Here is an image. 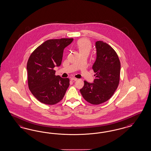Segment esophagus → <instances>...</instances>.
<instances>
[{"mask_svg":"<svg viewBox=\"0 0 151 151\" xmlns=\"http://www.w3.org/2000/svg\"><path fill=\"white\" fill-rule=\"evenodd\" d=\"M78 78H71V81H77L78 80Z\"/></svg>","mask_w":151,"mask_h":151,"instance_id":"esophagus-1","label":"esophagus"}]
</instances>
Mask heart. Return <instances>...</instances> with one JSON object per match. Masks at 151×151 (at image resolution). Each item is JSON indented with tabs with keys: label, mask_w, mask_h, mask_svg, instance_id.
<instances>
[{
	"label": "heart",
	"mask_w": 151,
	"mask_h": 151,
	"mask_svg": "<svg viewBox=\"0 0 151 151\" xmlns=\"http://www.w3.org/2000/svg\"><path fill=\"white\" fill-rule=\"evenodd\" d=\"M77 46L80 54L83 52L89 53L91 50V43L86 39H82L78 40L77 43Z\"/></svg>",
	"instance_id": "obj_1"
}]
</instances>
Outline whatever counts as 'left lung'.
<instances>
[{
	"mask_svg": "<svg viewBox=\"0 0 151 151\" xmlns=\"http://www.w3.org/2000/svg\"><path fill=\"white\" fill-rule=\"evenodd\" d=\"M96 48L97 57L92 66L96 78L92 83L84 81L80 91L85 100L97 105L109 100L117 88L121 64L116 51L107 43L96 41Z\"/></svg>",
	"mask_w": 151,
	"mask_h": 151,
	"instance_id": "8db88e82",
	"label": "left lung"
}]
</instances>
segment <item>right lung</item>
Masks as SVG:
<instances>
[{"mask_svg": "<svg viewBox=\"0 0 151 151\" xmlns=\"http://www.w3.org/2000/svg\"><path fill=\"white\" fill-rule=\"evenodd\" d=\"M73 41V38L46 40L30 56L27 66L28 86L41 103L53 105L65 96L70 80L56 76L54 68L60 66L64 49Z\"/></svg>", "mask_w": 151, "mask_h": 151, "instance_id": "right-lung-1", "label": "right lung"}]
</instances>
